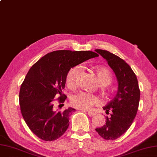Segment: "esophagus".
Here are the masks:
<instances>
[{
    "label": "esophagus",
    "instance_id": "1",
    "mask_svg": "<svg viewBox=\"0 0 157 157\" xmlns=\"http://www.w3.org/2000/svg\"><path fill=\"white\" fill-rule=\"evenodd\" d=\"M87 114H88L90 116H94L96 114L92 111H88L87 112Z\"/></svg>",
    "mask_w": 157,
    "mask_h": 157
}]
</instances>
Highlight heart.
Returning <instances> with one entry per match:
<instances>
[{"label": "heart", "instance_id": "b5f03b06", "mask_svg": "<svg viewBox=\"0 0 157 157\" xmlns=\"http://www.w3.org/2000/svg\"><path fill=\"white\" fill-rule=\"evenodd\" d=\"M80 71H81V67L79 65L71 67L68 71L65 82L69 88H74L75 87L76 82H77ZM94 71L97 75L98 81L101 86H107L112 83V74L106 68L97 67L94 68ZM70 102L73 106L76 108L81 109V110H88L93 105L99 104L100 100L96 96L93 94L84 92H79L71 96Z\"/></svg>", "mask_w": 157, "mask_h": 157}]
</instances>
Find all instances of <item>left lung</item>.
Returning a JSON list of instances; mask_svg holds the SVG:
<instances>
[{"label":"left lung","instance_id":"obj_1","mask_svg":"<svg viewBox=\"0 0 157 157\" xmlns=\"http://www.w3.org/2000/svg\"><path fill=\"white\" fill-rule=\"evenodd\" d=\"M107 61L118 82V92L114 99L103 107L107 114L106 123L96 128L105 140H116L124 134L135 118L140 101V89L137 78L130 65L121 58L108 51L96 49Z\"/></svg>","mask_w":157,"mask_h":157}]
</instances>
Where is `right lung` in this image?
Returning <instances> with one entry per match:
<instances>
[{
	"mask_svg": "<svg viewBox=\"0 0 157 157\" xmlns=\"http://www.w3.org/2000/svg\"><path fill=\"white\" fill-rule=\"evenodd\" d=\"M98 56L90 51H54L31 67L21 86L19 104L25 122L37 137L53 141L67 130L70 116L75 110L69 108L63 111L55 110L54 99L59 96L57 100L61 104L66 100L62 90L71 67Z\"/></svg>",
	"mask_w": 157,
	"mask_h": 157,
	"instance_id": "1",
	"label": "right lung"
}]
</instances>
